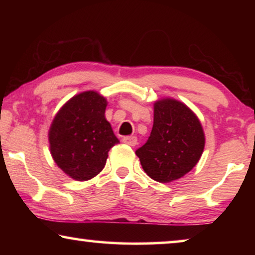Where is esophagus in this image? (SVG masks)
<instances>
[{
  "label": "esophagus",
  "mask_w": 255,
  "mask_h": 255,
  "mask_svg": "<svg viewBox=\"0 0 255 255\" xmlns=\"http://www.w3.org/2000/svg\"><path fill=\"white\" fill-rule=\"evenodd\" d=\"M123 141L125 144L130 145V146H135L138 144V139L134 135H127V137L123 138Z\"/></svg>",
  "instance_id": "34e87169"
}]
</instances>
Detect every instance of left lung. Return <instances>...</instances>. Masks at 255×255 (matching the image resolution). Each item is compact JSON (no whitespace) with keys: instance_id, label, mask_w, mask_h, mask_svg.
<instances>
[{"instance_id":"8db88e82","label":"left lung","mask_w":255,"mask_h":255,"mask_svg":"<svg viewBox=\"0 0 255 255\" xmlns=\"http://www.w3.org/2000/svg\"><path fill=\"white\" fill-rule=\"evenodd\" d=\"M204 141L202 125L189 108L175 100H160L154 104L151 134L135 154L149 177L166 183L193 169Z\"/></svg>"}]
</instances>
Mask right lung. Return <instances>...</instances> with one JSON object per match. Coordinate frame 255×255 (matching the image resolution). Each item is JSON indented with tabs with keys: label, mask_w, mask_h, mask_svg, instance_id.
<instances>
[{
	"label": "right lung",
	"mask_w": 255,
	"mask_h": 255,
	"mask_svg": "<svg viewBox=\"0 0 255 255\" xmlns=\"http://www.w3.org/2000/svg\"><path fill=\"white\" fill-rule=\"evenodd\" d=\"M107 101L96 92L72 97L51 125V154L64 172L87 181L104 168L110 148L120 142L104 117Z\"/></svg>",
	"instance_id": "add662e5"
}]
</instances>
